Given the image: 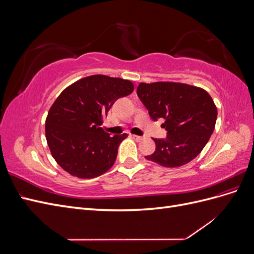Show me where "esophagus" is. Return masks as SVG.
<instances>
[{"label": "esophagus", "instance_id": "1", "mask_svg": "<svg viewBox=\"0 0 254 254\" xmlns=\"http://www.w3.org/2000/svg\"><path fill=\"white\" fill-rule=\"evenodd\" d=\"M131 137L132 139H134L135 141H142V139H143V136H140V135H135V134H131Z\"/></svg>", "mask_w": 254, "mask_h": 254}]
</instances>
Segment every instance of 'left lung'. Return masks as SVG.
<instances>
[{"instance_id":"obj_1","label":"left lung","mask_w":254,"mask_h":254,"mask_svg":"<svg viewBox=\"0 0 254 254\" xmlns=\"http://www.w3.org/2000/svg\"><path fill=\"white\" fill-rule=\"evenodd\" d=\"M137 96L150 118L165 120L167 137L153 139L156 150L145 158L164 167H179L201 152L214 131L217 108L207 92L172 81L141 82Z\"/></svg>"}]
</instances>
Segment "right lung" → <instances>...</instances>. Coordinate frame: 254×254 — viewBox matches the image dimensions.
Masks as SVG:
<instances>
[{
	"label": "right lung",
	"instance_id": "obj_1",
	"mask_svg": "<svg viewBox=\"0 0 254 254\" xmlns=\"http://www.w3.org/2000/svg\"><path fill=\"white\" fill-rule=\"evenodd\" d=\"M133 83L92 75L65 88L45 120V137L53 158L72 176L91 179L109 171L127 133L110 136L101 127L118 98L132 93Z\"/></svg>",
	"mask_w": 254,
	"mask_h": 254
}]
</instances>
